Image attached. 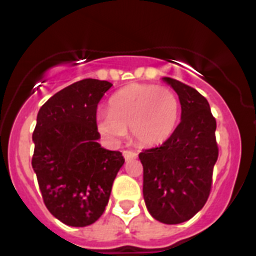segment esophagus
Returning a JSON list of instances; mask_svg holds the SVG:
<instances>
[{"instance_id": "esophagus-1", "label": "esophagus", "mask_w": 256, "mask_h": 256, "mask_svg": "<svg viewBox=\"0 0 256 256\" xmlns=\"http://www.w3.org/2000/svg\"><path fill=\"white\" fill-rule=\"evenodd\" d=\"M123 156H124V159H126V160L136 159V158H137V152H134V151L126 150V151H123Z\"/></svg>"}]
</instances>
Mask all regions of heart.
I'll return each instance as SVG.
<instances>
[{
    "instance_id": "heart-1",
    "label": "heart",
    "mask_w": 256,
    "mask_h": 256,
    "mask_svg": "<svg viewBox=\"0 0 256 256\" xmlns=\"http://www.w3.org/2000/svg\"><path fill=\"white\" fill-rule=\"evenodd\" d=\"M180 110V100L170 88L132 84L110 98L108 112H97V130L112 141L122 140L130 130L138 144L156 146L173 134Z\"/></svg>"
}]
</instances>
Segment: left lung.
<instances>
[{
	"instance_id": "left-lung-1",
	"label": "left lung",
	"mask_w": 256,
	"mask_h": 256,
	"mask_svg": "<svg viewBox=\"0 0 256 256\" xmlns=\"http://www.w3.org/2000/svg\"><path fill=\"white\" fill-rule=\"evenodd\" d=\"M162 79L180 97V123L164 144L138 156L148 212L165 224H178L200 212L210 195L219 152L216 122L195 88L169 76Z\"/></svg>"
}]
</instances>
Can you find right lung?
Wrapping results in <instances>:
<instances>
[{
    "label": "right lung",
    "instance_id": "right-lung-1",
    "mask_svg": "<svg viewBox=\"0 0 256 256\" xmlns=\"http://www.w3.org/2000/svg\"><path fill=\"white\" fill-rule=\"evenodd\" d=\"M112 86L83 79L54 94L38 112L32 166L44 205L66 226L86 227L102 216L124 164L122 152L97 142V105Z\"/></svg>",
    "mask_w": 256,
    "mask_h": 256
}]
</instances>
